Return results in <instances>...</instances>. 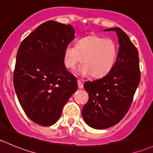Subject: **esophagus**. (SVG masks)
<instances>
[{
  "label": "esophagus",
  "mask_w": 153,
  "mask_h": 153,
  "mask_svg": "<svg viewBox=\"0 0 153 153\" xmlns=\"http://www.w3.org/2000/svg\"><path fill=\"white\" fill-rule=\"evenodd\" d=\"M77 82H78V88H79V89H82L84 86H83V84H82V82H81V81H80V80H78V81H77Z\"/></svg>",
  "instance_id": "obj_1"
}]
</instances>
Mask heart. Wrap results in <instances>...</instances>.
<instances>
[{"instance_id":"b5f03b06","label":"heart","mask_w":153,"mask_h":153,"mask_svg":"<svg viewBox=\"0 0 153 153\" xmlns=\"http://www.w3.org/2000/svg\"><path fill=\"white\" fill-rule=\"evenodd\" d=\"M118 53L117 44L111 38L90 36L78 42V45L68 44L63 51V63L66 67L74 69L84 59V65L78 69L82 76L91 74L102 77L114 66Z\"/></svg>"}]
</instances>
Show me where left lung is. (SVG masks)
<instances>
[{
	"label": "left lung",
	"instance_id": "8db88e82",
	"mask_svg": "<svg viewBox=\"0 0 153 153\" xmlns=\"http://www.w3.org/2000/svg\"><path fill=\"white\" fill-rule=\"evenodd\" d=\"M111 30L116 31L119 39L116 62L103 78L84 84L89 99L81 114L87 125L96 129L114 126L125 117L140 81L138 51L123 30Z\"/></svg>",
	"mask_w": 153,
	"mask_h": 153
}]
</instances>
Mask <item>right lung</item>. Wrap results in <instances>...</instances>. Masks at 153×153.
<instances>
[{"label": "right lung", "mask_w": 153, "mask_h": 153, "mask_svg": "<svg viewBox=\"0 0 153 153\" xmlns=\"http://www.w3.org/2000/svg\"><path fill=\"white\" fill-rule=\"evenodd\" d=\"M74 39L70 25L48 21L20 44L13 84L25 113L38 125H54L78 89L76 78L63 63L65 47Z\"/></svg>", "instance_id": "add662e5"}]
</instances>
